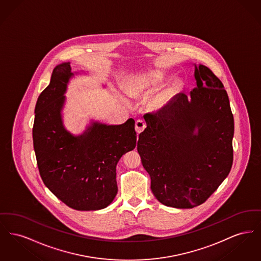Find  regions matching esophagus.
<instances>
[{
	"instance_id": "1",
	"label": "esophagus",
	"mask_w": 261,
	"mask_h": 261,
	"mask_svg": "<svg viewBox=\"0 0 261 261\" xmlns=\"http://www.w3.org/2000/svg\"><path fill=\"white\" fill-rule=\"evenodd\" d=\"M146 128V122L143 119H138L135 123L137 133H141Z\"/></svg>"
}]
</instances>
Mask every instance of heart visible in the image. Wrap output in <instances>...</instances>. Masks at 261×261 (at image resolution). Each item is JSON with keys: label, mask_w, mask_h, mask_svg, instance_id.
Instances as JSON below:
<instances>
[{"label": "heart", "mask_w": 261, "mask_h": 261, "mask_svg": "<svg viewBox=\"0 0 261 261\" xmlns=\"http://www.w3.org/2000/svg\"><path fill=\"white\" fill-rule=\"evenodd\" d=\"M162 82H163V76L162 73L152 72L149 74L143 75L142 77L137 79V81L133 83L132 86L127 88L126 90L129 95L135 96L139 93L150 91L160 86ZM169 99H170V93L168 91H163L152 98L150 105L155 109H161L168 102Z\"/></svg>", "instance_id": "b5f03b06"}]
</instances>
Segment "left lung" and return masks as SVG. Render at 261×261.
Here are the masks:
<instances>
[{
	"mask_svg": "<svg viewBox=\"0 0 261 261\" xmlns=\"http://www.w3.org/2000/svg\"><path fill=\"white\" fill-rule=\"evenodd\" d=\"M196 66L198 87L180 93L156 113H147V128L137 149L150 176V189L166 206L193 208L220 186L233 164L234 117L220 79Z\"/></svg>",
	"mask_w": 261,
	"mask_h": 261,
	"instance_id": "obj_1",
	"label": "left lung"
}]
</instances>
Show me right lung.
<instances>
[{
  "mask_svg": "<svg viewBox=\"0 0 261 261\" xmlns=\"http://www.w3.org/2000/svg\"><path fill=\"white\" fill-rule=\"evenodd\" d=\"M70 62L57 65L50 84L39 96L32 129L40 176L50 192L76 211L107 207L117 194L116 165L135 149V121L121 125L93 122L79 136L63 126V96L70 77Z\"/></svg>",
  "mask_w": 261,
  "mask_h": 261,
  "instance_id": "1",
  "label": "right lung"
}]
</instances>
